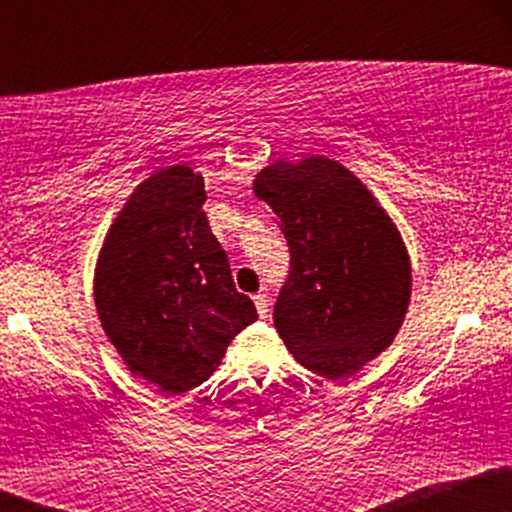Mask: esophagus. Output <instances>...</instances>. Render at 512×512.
I'll use <instances>...</instances> for the list:
<instances>
[{
  "instance_id": "obj_1",
  "label": "esophagus",
  "mask_w": 512,
  "mask_h": 512,
  "mask_svg": "<svg viewBox=\"0 0 512 512\" xmlns=\"http://www.w3.org/2000/svg\"><path fill=\"white\" fill-rule=\"evenodd\" d=\"M252 301H255V308H257V313H260V317H267V313H269L267 293H257V296H252Z\"/></svg>"
}]
</instances>
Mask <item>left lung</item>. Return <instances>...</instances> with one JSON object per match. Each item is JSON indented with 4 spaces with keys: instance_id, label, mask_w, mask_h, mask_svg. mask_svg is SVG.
I'll list each match as a JSON object with an SVG mask.
<instances>
[{
    "instance_id": "1",
    "label": "left lung",
    "mask_w": 512,
    "mask_h": 512,
    "mask_svg": "<svg viewBox=\"0 0 512 512\" xmlns=\"http://www.w3.org/2000/svg\"><path fill=\"white\" fill-rule=\"evenodd\" d=\"M291 250L274 327L301 366L349 378L397 337L411 262L395 221L349 168L327 156L276 161L252 180Z\"/></svg>"
}]
</instances>
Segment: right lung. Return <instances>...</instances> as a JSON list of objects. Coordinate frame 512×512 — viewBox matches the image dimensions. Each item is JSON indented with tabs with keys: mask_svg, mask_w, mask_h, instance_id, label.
<instances>
[{
	"mask_svg": "<svg viewBox=\"0 0 512 512\" xmlns=\"http://www.w3.org/2000/svg\"><path fill=\"white\" fill-rule=\"evenodd\" d=\"M204 202V178L190 166L154 170L117 211L93 274L105 337L129 373L163 395L202 385L257 320Z\"/></svg>",
	"mask_w": 512,
	"mask_h": 512,
	"instance_id": "add662e5",
	"label": "right lung"
}]
</instances>
